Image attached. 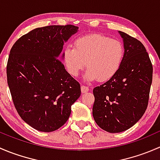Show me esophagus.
<instances>
[{"label": "esophagus", "instance_id": "obj_1", "mask_svg": "<svg viewBox=\"0 0 160 160\" xmlns=\"http://www.w3.org/2000/svg\"><path fill=\"white\" fill-rule=\"evenodd\" d=\"M90 90L89 88L87 86H83V85H82L81 86V92L82 93H87V92H88Z\"/></svg>", "mask_w": 160, "mask_h": 160}]
</instances>
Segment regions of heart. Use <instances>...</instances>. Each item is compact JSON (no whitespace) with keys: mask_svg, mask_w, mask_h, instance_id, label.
Listing matches in <instances>:
<instances>
[{"mask_svg":"<svg viewBox=\"0 0 160 160\" xmlns=\"http://www.w3.org/2000/svg\"><path fill=\"white\" fill-rule=\"evenodd\" d=\"M125 56L124 46L120 41L102 35H90L77 38L73 48L64 50L63 60L67 70L77 77L88 68L85 79L88 81L99 79L106 81L120 69Z\"/></svg>","mask_w":160,"mask_h":160,"instance_id":"1","label":"heart"}]
</instances>
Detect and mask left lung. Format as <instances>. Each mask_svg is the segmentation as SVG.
<instances>
[{"label":"left lung","mask_w":160,"mask_h":160,"mask_svg":"<svg viewBox=\"0 0 160 160\" xmlns=\"http://www.w3.org/2000/svg\"><path fill=\"white\" fill-rule=\"evenodd\" d=\"M125 56L117 73L93 88V117L106 132L118 133L133 126L148 106L152 65L142 43L119 31Z\"/></svg>","instance_id":"8db88e82"}]
</instances>
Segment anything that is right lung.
I'll return each instance as SVG.
<instances>
[{"mask_svg":"<svg viewBox=\"0 0 160 160\" xmlns=\"http://www.w3.org/2000/svg\"><path fill=\"white\" fill-rule=\"evenodd\" d=\"M78 29L71 25L35 28L17 40L10 51L7 78L14 107L40 132L62 127L81 93L80 83L62 62L64 43Z\"/></svg>","mask_w":160,"mask_h":160,"instance_id":"right-lung-1","label":"right lung"}]
</instances>
